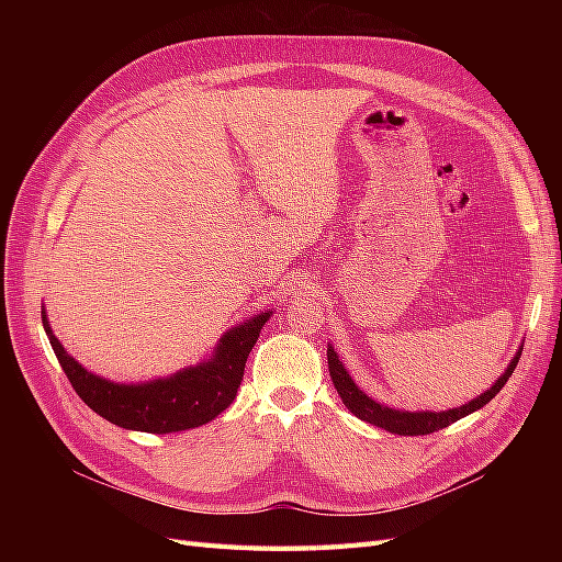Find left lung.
<instances>
[{
  "label": "left lung",
  "mask_w": 562,
  "mask_h": 562,
  "mask_svg": "<svg viewBox=\"0 0 562 562\" xmlns=\"http://www.w3.org/2000/svg\"><path fill=\"white\" fill-rule=\"evenodd\" d=\"M520 353H522V349H518V353L514 356L512 363H508V368L504 370V375L495 384H492L485 391V394H481L479 398H473L471 403H467L462 407H452V411H448V413H401V411H391V407L375 403L370 396H366L359 386L353 384V380L347 375V370H345L342 361L337 359V353H335L333 347H328V368H330V380L337 389L339 398H342V403L349 407V411L356 417L375 424V427H380L389 434L424 436V434H434V431L450 427L452 422L471 415L473 411H481L485 403L495 398L502 391V386L508 382V378H512V372L516 370Z\"/></svg>",
  "instance_id": "left-lung-1"
}]
</instances>
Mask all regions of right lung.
<instances>
[{"label": "right lung", "mask_w": 562, "mask_h": 562, "mask_svg": "<svg viewBox=\"0 0 562 562\" xmlns=\"http://www.w3.org/2000/svg\"><path fill=\"white\" fill-rule=\"evenodd\" d=\"M267 318L269 312L232 328L215 349L213 359L196 368L147 384H114L83 370L63 349L50 333L46 316H42L50 347L79 398L116 427L147 434L194 429L223 413L236 396L248 353L258 342Z\"/></svg>", "instance_id": "obj_1"}]
</instances>
